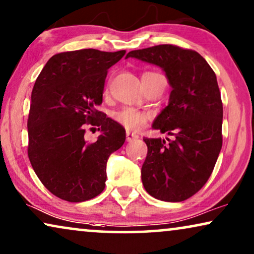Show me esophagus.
<instances>
[{
    "instance_id": "obj_1",
    "label": "esophagus",
    "mask_w": 254,
    "mask_h": 254,
    "mask_svg": "<svg viewBox=\"0 0 254 254\" xmlns=\"http://www.w3.org/2000/svg\"><path fill=\"white\" fill-rule=\"evenodd\" d=\"M137 138H138V134L130 132V131H127V141H132L134 139H137Z\"/></svg>"
}]
</instances>
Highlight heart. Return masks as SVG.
<instances>
[{"label":"heart","instance_id":"heart-1","mask_svg":"<svg viewBox=\"0 0 254 254\" xmlns=\"http://www.w3.org/2000/svg\"><path fill=\"white\" fill-rule=\"evenodd\" d=\"M114 120L125 129L138 131L146 125L148 115L134 108H123L114 114Z\"/></svg>","mask_w":254,"mask_h":254}]
</instances>
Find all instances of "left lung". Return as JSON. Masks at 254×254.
<instances>
[{
    "label": "left lung",
    "mask_w": 254,
    "mask_h": 254,
    "mask_svg": "<svg viewBox=\"0 0 254 254\" xmlns=\"http://www.w3.org/2000/svg\"><path fill=\"white\" fill-rule=\"evenodd\" d=\"M127 58L159 66L172 87L168 106L152 127L173 139L144 138L145 190L161 201L187 200L210 178L222 148L223 104L216 74L201 54L170 44L131 51Z\"/></svg>",
    "instance_id": "8db88e82"
}]
</instances>
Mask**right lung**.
Returning a JSON list of instances; mask_svg holds the SVG:
<instances>
[{
	"instance_id": "right-lung-1",
	"label": "right lung",
	"mask_w": 254,
	"mask_h": 254,
	"mask_svg": "<svg viewBox=\"0 0 254 254\" xmlns=\"http://www.w3.org/2000/svg\"><path fill=\"white\" fill-rule=\"evenodd\" d=\"M125 51L84 49L54 54L37 77L28 120V155L42 184L57 197L83 202L103 191L107 161L125 141V130L97 107L108 69ZM88 125L101 134L88 143Z\"/></svg>"
}]
</instances>
